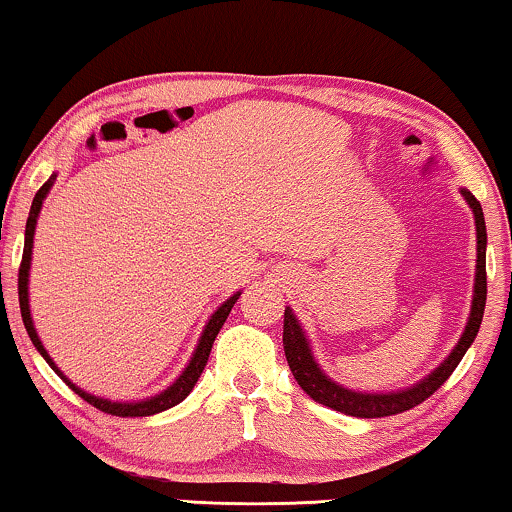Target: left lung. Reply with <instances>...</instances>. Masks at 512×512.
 Wrapping results in <instances>:
<instances>
[{
    "instance_id": "1",
    "label": "left lung",
    "mask_w": 512,
    "mask_h": 512,
    "mask_svg": "<svg viewBox=\"0 0 512 512\" xmlns=\"http://www.w3.org/2000/svg\"><path fill=\"white\" fill-rule=\"evenodd\" d=\"M460 194H463V199L468 201V206L472 208V216H475L477 263H475V289H472L470 318L463 334H460L458 344L453 346V351L444 358V363H439V368H434L430 375H425L420 382L410 384V387H403L396 391H358L334 382L332 377L320 368L313 356L311 339L306 337L299 318H296L292 308L287 306L285 330H282L285 356L294 380L299 382V387L304 389L313 401L323 403V406L332 410H339V413L344 415H353V418H387V415L403 413V410L415 408L418 403L430 399L434 391L449 380L451 372L458 368V363L463 361L465 351H468L470 344L475 342L479 325H482L484 304H487V225H484L482 206H479V201L472 197V192H468L465 187H460Z\"/></svg>"
}]
</instances>
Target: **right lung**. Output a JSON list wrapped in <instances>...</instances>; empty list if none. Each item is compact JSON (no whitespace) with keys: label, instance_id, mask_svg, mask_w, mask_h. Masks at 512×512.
<instances>
[{"label":"right lung","instance_id":"obj_1","mask_svg":"<svg viewBox=\"0 0 512 512\" xmlns=\"http://www.w3.org/2000/svg\"><path fill=\"white\" fill-rule=\"evenodd\" d=\"M56 182V173H52V178H49L44 185L40 187V192L35 194L33 199V206H30V216H28V223H25V246H23V261H21V270H18V301H21V315H23V325L25 330H28V337L30 342L35 344V349L40 351V356L52 365V370L56 375L61 377L63 382L71 387L75 394L80 396V399H85L87 403H92L94 408L104 410V413H111V415H121V418H147V415H156L161 413V410H168L173 406H178L180 401H185L189 396V391L194 389V384L201 377V372H204L206 363H208V353L213 349V342H216L220 327L227 320V315H230L232 306H235V301L239 299V294L242 292H235L230 296V299L223 301L216 311H213L211 318H208V323L204 325V332H201L199 337V344L197 349H194L192 358H189L187 368L180 372L178 380H175L170 387H166L159 394L154 396H147V399H140V401H111V399H104V396H94L90 391L75 387V384L68 380L66 375L59 370V365L52 361V356H49L47 349H44L42 339L37 337V330H35V323H33V315H30V299H28V282H30V261H33V237H35V227H37V218H40V211H42V204L44 199H47L49 189Z\"/></svg>","mask_w":512,"mask_h":512}]
</instances>
